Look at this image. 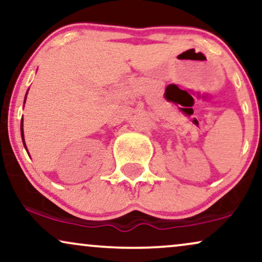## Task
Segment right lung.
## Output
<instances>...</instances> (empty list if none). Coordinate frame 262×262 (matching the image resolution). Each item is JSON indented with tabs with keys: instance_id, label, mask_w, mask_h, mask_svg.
Instances as JSON below:
<instances>
[{
	"instance_id": "right-lung-1",
	"label": "right lung",
	"mask_w": 262,
	"mask_h": 262,
	"mask_svg": "<svg viewBox=\"0 0 262 262\" xmlns=\"http://www.w3.org/2000/svg\"><path fill=\"white\" fill-rule=\"evenodd\" d=\"M27 93H28V91H27ZM27 93H26V96H25V101H26V98H27ZM20 131H21V138H23V143H24V146H25V149L27 150V148H26V143H25V137H24V119H21V125H20ZM27 152H28V150H27Z\"/></svg>"
}]
</instances>
